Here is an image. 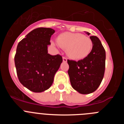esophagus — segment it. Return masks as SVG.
<instances>
[{
  "label": "esophagus",
  "mask_w": 124,
  "mask_h": 124,
  "mask_svg": "<svg viewBox=\"0 0 124 124\" xmlns=\"http://www.w3.org/2000/svg\"><path fill=\"white\" fill-rule=\"evenodd\" d=\"M63 62H67V58L65 57H63Z\"/></svg>",
  "instance_id": "obj_1"
}]
</instances>
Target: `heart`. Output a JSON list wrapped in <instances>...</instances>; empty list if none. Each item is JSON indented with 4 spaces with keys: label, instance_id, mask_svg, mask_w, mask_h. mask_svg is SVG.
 <instances>
[{
    "label": "heart",
    "instance_id": "1",
    "mask_svg": "<svg viewBox=\"0 0 124 124\" xmlns=\"http://www.w3.org/2000/svg\"><path fill=\"white\" fill-rule=\"evenodd\" d=\"M56 41L61 48L66 50L68 55L75 60L86 58L91 51L93 46L90 38L78 33H61L58 37Z\"/></svg>",
    "mask_w": 124,
    "mask_h": 124
}]
</instances>
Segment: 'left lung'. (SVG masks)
<instances>
[{"mask_svg":"<svg viewBox=\"0 0 124 124\" xmlns=\"http://www.w3.org/2000/svg\"><path fill=\"white\" fill-rule=\"evenodd\" d=\"M90 38L93 43V48L86 58L78 61L68 60L70 83L73 88L82 94L94 92L101 83L105 71L104 48L97 37L91 36Z\"/></svg>","mask_w":124,"mask_h":124,"instance_id":"1","label":"left lung"}]
</instances>
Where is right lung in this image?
Returning a JSON list of instances; mask_svg holds the SVG:
<instances>
[{"label": "right lung", "instance_id": "add662e5", "mask_svg": "<svg viewBox=\"0 0 124 124\" xmlns=\"http://www.w3.org/2000/svg\"><path fill=\"white\" fill-rule=\"evenodd\" d=\"M54 32L50 28H36L17 45L14 60L18 79L24 87L34 93L50 88L63 62L60 54L48 53V46L51 45L50 38Z\"/></svg>", "mask_w": 124, "mask_h": 124}]
</instances>
